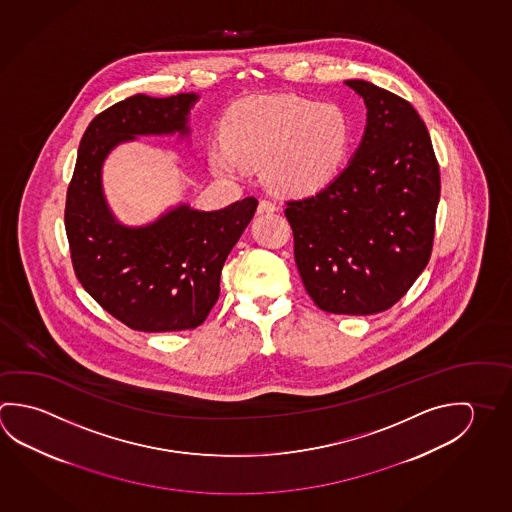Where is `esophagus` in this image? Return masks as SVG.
<instances>
[{
	"instance_id": "34e87169",
	"label": "esophagus",
	"mask_w": 512,
	"mask_h": 512,
	"mask_svg": "<svg viewBox=\"0 0 512 512\" xmlns=\"http://www.w3.org/2000/svg\"><path fill=\"white\" fill-rule=\"evenodd\" d=\"M277 205L269 199H260L259 201V212L260 214H269V212H275Z\"/></svg>"
}]
</instances>
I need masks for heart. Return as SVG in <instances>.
Instances as JSON below:
<instances>
[{
    "mask_svg": "<svg viewBox=\"0 0 512 512\" xmlns=\"http://www.w3.org/2000/svg\"><path fill=\"white\" fill-rule=\"evenodd\" d=\"M225 144L210 147L212 169L234 176L243 163H262L264 178L286 194L325 187L349 151V117L331 102L293 95L243 100L223 122Z\"/></svg>",
    "mask_w": 512,
    "mask_h": 512,
    "instance_id": "heart-1",
    "label": "heart"
}]
</instances>
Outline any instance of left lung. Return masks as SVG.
I'll use <instances>...</instances> for the list:
<instances>
[{"label": "left lung", "mask_w": 512, "mask_h": 512, "mask_svg": "<svg viewBox=\"0 0 512 512\" xmlns=\"http://www.w3.org/2000/svg\"><path fill=\"white\" fill-rule=\"evenodd\" d=\"M365 100L354 158L318 194L289 199L295 262L325 313L376 314L399 302L431 257L440 198L430 133L408 100L347 81Z\"/></svg>", "instance_id": "8db88e82"}]
</instances>
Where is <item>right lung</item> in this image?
<instances>
[{"mask_svg": "<svg viewBox=\"0 0 512 512\" xmlns=\"http://www.w3.org/2000/svg\"><path fill=\"white\" fill-rule=\"evenodd\" d=\"M194 93L135 95L91 120L66 192L64 226L82 287L135 331L196 329L219 298L221 269L259 201L201 212L180 205L151 225H120L108 208L100 171L109 151L140 135H189Z\"/></svg>", "mask_w": 512, "mask_h": 512, "instance_id": "add662e5", "label": "right lung"}]
</instances>
